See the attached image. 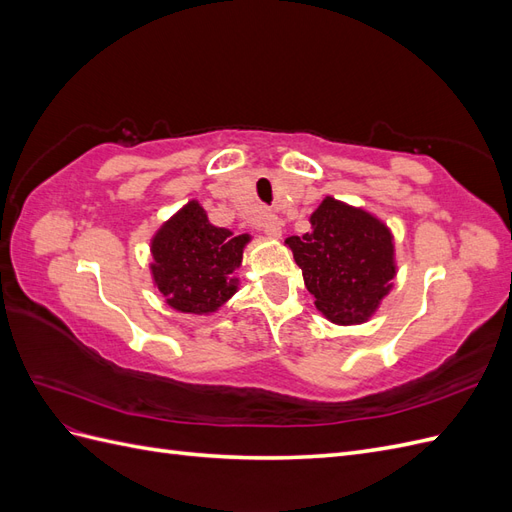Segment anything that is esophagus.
I'll use <instances>...</instances> for the list:
<instances>
[{"instance_id": "34e87169", "label": "esophagus", "mask_w": 512, "mask_h": 512, "mask_svg": "<svg viewBox=\"0 0 512 512\" xmlns=\"http://www.w3.org/2000/svg\"><path fill=\"white\" fill-rule=\"evenodd\" d=\"M282 226H284V222L277 218V215H273V213H265L260 218L262 232H265V235L271 237V239H280L282 237Z\"/></svg>"}]
</instances>
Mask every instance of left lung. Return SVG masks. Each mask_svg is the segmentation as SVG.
<instances>
[{"instance_id": "left-lung-1", "label": "left lung", "mask_w": 512, "mask_h": 512, "mask_svg": "<svg viewBox=\"0 0 512 512\" xmlns=\"http://www.w3.org/2000/svg\"><path fill=\"white\" fill-rule=\"evenodd\" d=\"M309 232L286 245L314 303L331 322L361 324L393 288L395 243L389 226L365 209L327 196L309 215Z\"/></svg>"}]
</instances>
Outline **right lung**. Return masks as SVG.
I'll use <instances>...</instances> for the list:
<instances>
[{"label": "right lung", "mask_w": 512, "mask_h": 512, "mask_svg": "<svg viewBox=\"0 0 512 512\" xmlns=\"http://www.w3.org/2000/svg\"><path fill=\"white\" fill-rule=\"evenodd\" d=\"M250 235L213 226L207 211L190 200L151 239L153 284L166 303L183 314H211L237 292Z\"/></svg>", "instance_id": "add662e5"}]
</instances>
